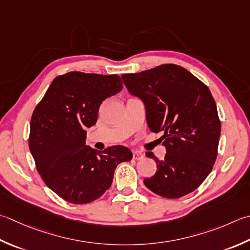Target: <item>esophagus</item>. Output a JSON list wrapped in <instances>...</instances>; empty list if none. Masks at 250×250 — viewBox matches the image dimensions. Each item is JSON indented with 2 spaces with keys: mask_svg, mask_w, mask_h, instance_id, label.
I'll use <instances>...</instances> for the list:
<instances>
[{
  "mask_svg": "<svg viewBox=\"0 0 250 250\" xmlns=\"http://www.w3.org/2000/svg\"><path fill=\"white\" fill-rule=\"evenodd\" d=\"M144 157L143 153H141V151H138V150H134L133 151V159L135 160H140Z\"/></svg>",
  "mask_w": 250,
  "mask_h": 250,
  "instance_id": "1",
  "label": "esophagus"
}]
</instances>
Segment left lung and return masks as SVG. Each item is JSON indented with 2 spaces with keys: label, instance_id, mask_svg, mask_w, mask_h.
<instances>
[{
  "label": "left lung",
  "instance_id": "obj_1",
  "mask_svg": "<svg viewBox=\"0 0 250 250\" xmlns=\"http://www.w3.org/2000/svg\"><path fill=\"white\" fill-rule=\"evenodd\" d=\"M129 93L144 103L151 132H163L164 160L146 156L157 171L144 184L166 198L192 193L211 172L221 132L218 110L208 86L185 68L166 63L121 76Z\"/></svg>",
  "mask_w": 250,
  "mask_h": 250
}]
</instances>
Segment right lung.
I'll return each instance as SVG.
<instances>
[{
  "instance_id": "right-lung-1",
  "label": "right lung",
  "mask_w": 250,
  "mask_h": 250,
  "mask_svg": "<svg viewBox=\"0 0 250 250\" xmlns=\"http://www.w3.org/2000/svg\"><path fill=\"white\" fill-rule=\"evenodd\" d=\"M118 75L67 72L53 80L31 117L29 148L37 170L54 193L87 204L110 188L117 166L132 159L122 145L100 151L85 145L86 128L103 102L122 90Z\"/></svg>"
}]
</instances>
